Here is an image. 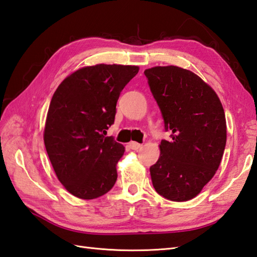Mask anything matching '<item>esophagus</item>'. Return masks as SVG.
Returning a JSON list of instances; mask_svg holds the SVG:
<instances>
[{"instance_id": "34e87169", "label": "esophagus", "mask_w": 257, "mask_h": 257, "mask_svg": "<svg viewBox=\"0 0 257 257\" xmlns=\"http://www.w3.org/2000/svg\"><path fill=\"white\" fill-rule=\"evenodd\" d=\"M129 147H130V149H133V150H137V149H139V148H140L141 145H140V144H138V143H135V141H132V143H129Z\"/></svg>"}]
</instances>
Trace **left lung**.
I'll return each instance as SVG.
<instances>
[{
  "label": "left lung",
  "instance_id": "left-lung-1",
  "mask_svg": "<svg viewBox=\"0 0 257 257\" xmlns=\"http://www.w3.org/2000/svg\"><path fill=\"white\" fill-rule=\"evenodd\" d=\"M170 139L150 167L154 188L168 200L198 195L214 176L226 145V120L219 97L198 75L178 66L145 70Z\"/></svg>",
  "mask_w": 257,
  "mask_h": 257
}]
</instances>
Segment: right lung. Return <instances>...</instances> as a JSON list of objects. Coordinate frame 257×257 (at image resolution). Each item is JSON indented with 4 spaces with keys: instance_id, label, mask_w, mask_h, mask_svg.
Masks as SVG:
<instances>
[{
    "instance_id": "1",
    "label": "right lung",
    "mask_w": 257,
    "mask_h": 257,
    "mask_svg": "<svg viewBox=\"0 0 257 257\" xmlns=\"http://www.w3.org/2000/svg\"><path fill=\"white\" fill-rule=\"evenodd\" d=\"M138 66L99 64L65 78L48 108L44 144L59 181L69 193L91 200L116 183L124 147L106 137L123 87Z\"/></svg>"
}]
</instances>
